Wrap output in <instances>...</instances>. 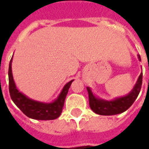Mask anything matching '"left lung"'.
Here are the masks:
<instances>
[{
  "mask_svg": "<svg viewBox=\"0 0 149 149\" xmlns=\"http://www.w3.org/2000/svg\"><path fill=\"white\" fill-rule=\"evenodd\" d=\"M138 58L140 61H141L140 55L138 56ZM142 77H143V73L141 72L135 87L128 95L124 97L117 98L112 101H106V100L97 99L93 95L90 88H87L89 106L91 109L94 112H96L97 114L104 116L116 115V114L122 113L126 111L134 103L136 97L140 93L141 85H142Z\"/></svg>",
  "mask_w": 149,
  "mask_h": 149,
  "instance_id": "1",
  "label": "left lung"
}]
</instances>
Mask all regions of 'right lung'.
I'll return each mask as SVG.
<instances>
[{
	"label": "right lung",
	"instance_id": "right-lung-1",
	"mask_svg": "<svg viewBox=\"0 0 149 149\" xmlns=\"http://www.w3.org/2000/svg\"><path fill=\"white\" fill-rule=\"evenodd\" d=\"M11 62L12 59L10 60L9 67H8V89H9L11 99L15 104L21 110V112L24 115H26L29 118L49 120H55L59 117L63 109L68 88H70V85L73 80L65 84L60 96L54 102L50 104L37 102L25 97L24 94L20 93L16 88L12 74Z\"/></svg>",
	"mask_w": 149,
	"mask_h": 149
}]
</instances>
